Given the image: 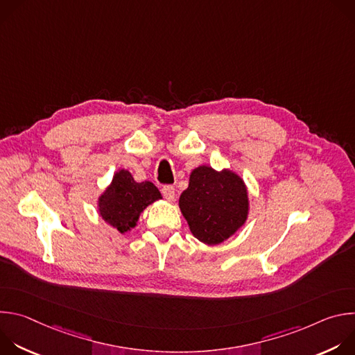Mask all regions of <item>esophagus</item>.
<instances>
[{
    "instance_id": "obj_1",
    "label": "esophagus",
    "mask_w": 355,
    "mask_h": 355,
    "mask_svg": "<svg viewBox=\"0 0 355 355\" xmlns=\"http://www.w3.org/2000/svg\"><path fill=\"white\" fill-rule=\"evenodd\" d=\"M162 192H163V196H164L167 200L173 202V200L175 199V189H174V187H171V185H164V187L162 188Z\"/></svg>"
}]
</instances>
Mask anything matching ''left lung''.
Returning <instances> with one entry per match:
<instances>
[{"label": "left lung", "instance_id": "8db88e82", "mask_svg": "<svg viewBox=\"0 0 355 355\" xmlns=\"http://www.w3.org/2000/svg\"><path fill=\"white\" fill-rule=\"evenodd\" d=\"M178 205L193 237L208 245L232 237L244 226L250 211L244 180L229 168L218 171L211 166L191 171Z\"/></svg>", "mask_w": 355, "mask_h": 355}]
</instances>
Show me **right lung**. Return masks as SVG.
I'll return each instance as SVG.
<instances>
[{
    "label": "right lung",
    "instance_id": "obj_1",
    "mask_svg": "<svg viewBox=\"0 0 355 355\" xmlns=\"http://www.w3.org/2000/svg\"><path fill=\"white\" fill-rule=\"evenodd\" d=\"M160 199L163 196L153 182H136L130 171L119 168L111 184L98 196V215L125 234L137 226L143 211Z\"/></svg>",
    "mask_w": 355,
    "mask_h": 355
}]
</instances>
